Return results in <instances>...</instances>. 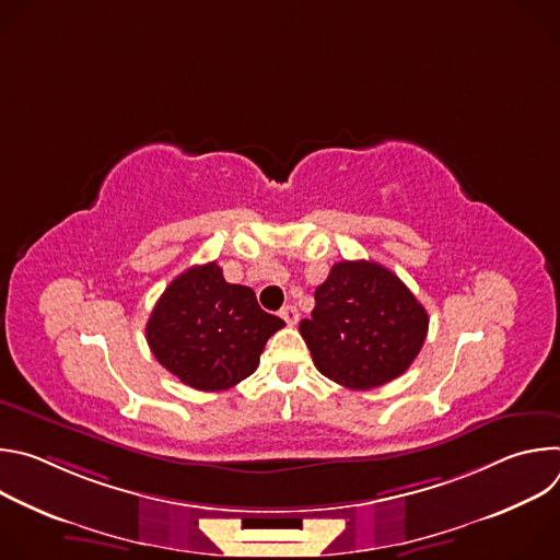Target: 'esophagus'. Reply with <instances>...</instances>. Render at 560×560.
I'll use <instances>...</instances> for the list:
<instances>
[{"label":"esophagus","instance_id":"esophagus-1","mask_svg":"<svg viewBox=\"0 0 560 560\" xmlns=\"http://www.w3.org/2000/svg\"><path fill=\"white\" fill-rule=\"evenodd\" d=\"M281 318L288 324V326H296L299 322V310L294 305H283L281 310Z\"/></svg>","mask_w":560,"mask_h":560}]
</instances>
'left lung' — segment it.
<instances>
[{
	"mask_svg": "<svg viewBox=\"0 0 560 560\" xmlns=\"http://www.w3.org/2000/svg\"><path fill=\"white\" fill-rule=\"evenodd\" d=\"M314 301L299 332L316 370L350 389H372L401 376L428 337L425 307L374 261L335 264Z\"/></svg>",
	"mask_w": 560,
	"mask_h": 560,
	"instance_id": "1",
	"label": "left lung"
}]
</instances>
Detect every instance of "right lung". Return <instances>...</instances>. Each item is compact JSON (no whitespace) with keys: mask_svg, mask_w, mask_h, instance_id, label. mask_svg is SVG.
I'll use <instances>...</instances> for the list:
<instances>
[{"mask_svg":"<svg viewBox=\"0 0 560 560\" xmlns=\"http://www.w3.org/2000/svg\"><path fill=\"white\" fill-rule=\"evenodd\" d=\"M283 326L259 307L248 285L228 283L212 261L171 281L152 307L145 339L184 385L219 392L257 370L266 341Z\"/></svg>","mask_w":560,"mask_h":560,"instance_id":"obj_1","label":"right lung"}]
</instances>
